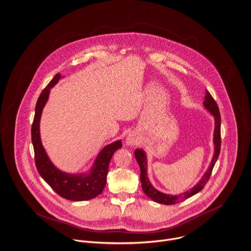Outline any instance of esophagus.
I'll return each mask as SVG.
<instances>
[{
    "instance_id": "esophagus-1",
    "label": "esophagus",
    "mask_w": 251,
    "mask_h": 251,
    "mask_svg": "<svg viewBox=\"0 0 251 251\" xmlns=\"http://www.w3.org/2000/svg\"><path fill=\"white\" fill-rule=\"evenodd\" d=\"M136 142H137V140H136V138L133 135H129L127 137V139H126V143L128 145H134Z\"/></svg>"
}]
</instances>
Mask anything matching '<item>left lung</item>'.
Masks as SVG:
<instances>
[{"label": "left lung", "instance_id": "8db88e82", "mask_svg": "<svg viewBox=\"0 0 251 251\" xmlns=\"http://www.w3.org/2000/svg\"><path fill=\"white\" fill-rule=\"evenodd\" d=\"M205 100L203 102V106L204 108L210 112L215 119V129H214V138H213V142H214V155L213 158L211 160V163L209 165V167L207 168V170L205 171V173L203 174V176L201 177V179L199 180V182L194 186V188H192L190 191H187L185 193L179 194V195H167L164 194L160 191H158L157 189H155L152 184L149 181L148 175H147V156L145 151L142 148H138L135 150V157L138 161L139 167H140V182H141V187H142V191L144 192V194L147 195L150 199H152L153 201L160 203V204H165V205H173L176 203H179L185 199L190 198L191 196L196 195L197 193H199L207 184L212 170L215 167L216 162L218 161V158L220 156V152H221V113L219 107L216 103V101L214 100V98L212 97V95L210 94V92L208 90H206L205 92Z\"/></svg>", "mask_w": 251, "mask_h": 251}]
</instances>
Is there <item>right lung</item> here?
Returning <instances> with one entry per match:
<instances>
[{"mask_svg":"<svg viewBox=\"0 0 251 251\" xmlns=\"http://www.w3.org/2000/svg\"><path fill=\"white\" fill-rule=\"evenodd\" d=\"M62 78L63 76L57 73L42 90L35 105V113L31 126V142L34 150L35 166L40 176L57 195L71 201H84L102 194L107 183L110 161L113 153L122 147V142L121 139H118L106 145L99 152L93 165L86 172H64L51 162L40 138V119L49 99L51 88Z\"/></svg>","mask_w":251,"mask_h":251,"instance_id":"obj_1","label":"right lung"}]
</instances>
